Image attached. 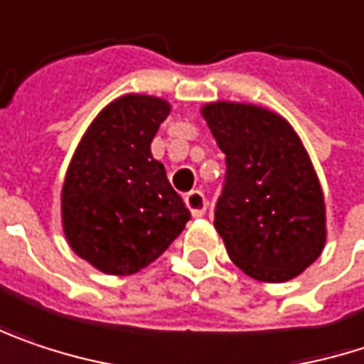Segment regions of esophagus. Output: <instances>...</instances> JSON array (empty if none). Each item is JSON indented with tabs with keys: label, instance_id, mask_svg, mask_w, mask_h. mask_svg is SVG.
<instances>
[{
	"label": "esophagus",
	"instance_id": "esophagus-1",
	"mask_svg": "<svg viewBox=\"0 0 364 364\" xmlns=\"http://www.w3.org/2000/svg\"><path fill=\"white\" fill-rule=\"evenodd\" d=\"M185 204H187V208L191 210V215L196 216V218L204 216V213H206V198L198 189H193V191H189L185 196Z\"/></svg>",
	"mask_w": 364,
	"mask_h": 364
}]
</instances>
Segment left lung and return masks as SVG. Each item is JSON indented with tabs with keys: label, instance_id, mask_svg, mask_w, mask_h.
Returning <instances> with one entry per match:
<instances>
[{
	"label": "left lung",
	"instance_id": "left-lung-1",
	"mask_svg": "<svg viewBox=\"0 0 364 364\" xmlns=\"http://www.w3.org/2000/svg\"><path fill=\"white\" fill-rule=\"evenodd\" d=\"M202 116L227 156L215 227L229 258L258 281L294 279L325 246L323 191L300 137L252 104H206Z\"/></svg>",
	"mask_w": 364,
	"mask_h": 364
}]
</instances>
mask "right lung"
<instances>
[{"label": "right lung", "instance_id": "add662e5", "mask_svg": "<svg viewBox=\"0 0 364 364\" xmlns=\"http://www.w3.org/2000/svg\"><path fill=\"white\" fill-rule=\"evenodd\" d=\"M171 106L122 95L91 122L62 187V225L70 248L108 275H133L185 229L191 213L151 156Z\"/></svg>", "mask_w": 364, "mask_h": 364}]
</instances>
